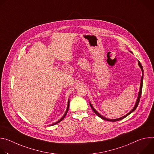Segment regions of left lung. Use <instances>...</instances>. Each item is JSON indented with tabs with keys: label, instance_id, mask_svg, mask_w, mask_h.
Here are the masks:
<instances>
[{
	"label": "left lung",
	"instance_id": "obj_1",
	"mask_svg": "<svg viewBox=\"0 0 154 154\" xmlns=\"http://www.w3.org/2000/svg\"><path fill=\"white\" fill-rule=\"evenodd\" d=\"M131 53H132L131 52V51H130ZM138 65H139V66H140V68H141V71H142V77H141V83H140V91H139V93H138V97H137V101H136V103H135V105H134V107L132 108V109H131V110H130V112H129V113H128L127 115H125V116H122V117H121V118H117V119H108V118H105V117H103V116H102L100 113H99L96 109H94V108L93 106V105H92V104L90 102V106H91V108H92V109H93V111L94 112V113L96 114V115H97L99 118H100L101 119H103V120H105V121H112V122H115V121H119V120H121V119H124V118H125V117H127L128 115H129L130 113H132L133 112H134L135 109H136V108H137V106H138V103H139V102H140V97H141V92H142V88H143V75H144V74H143V72H144V71H143V66H142V65H141V64L140 63V62L138 61Z\"/></svg>",
	"mask_w": 154,
	"mask_h": 154
}]
</instances>
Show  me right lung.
I'll use <instances>...</instances> for the list:
<instances>
[{
	"instance_id": "right-lung-1",
	"label": "right lung",
	"mask_w": 154,
	"mask_h": 154,
	"mask_svg": "<svg viewBox=\"0 0 154 154\" xmlns=\"http://www.w3.org/2000/svg\"><path fill=\"white\" fill-rule=\"evenodd\" d=\"M69 99H68V106H67V108H66V112H65V113L64 114V115L62 116V118L60 119H59L57 122H55V123H54V124H51V125H50L49 126H52V125H55V124H58V122H61L64 118H65V116H66V114H67V113H68V109H69Z\"/></svg>"
}]
</instances>
